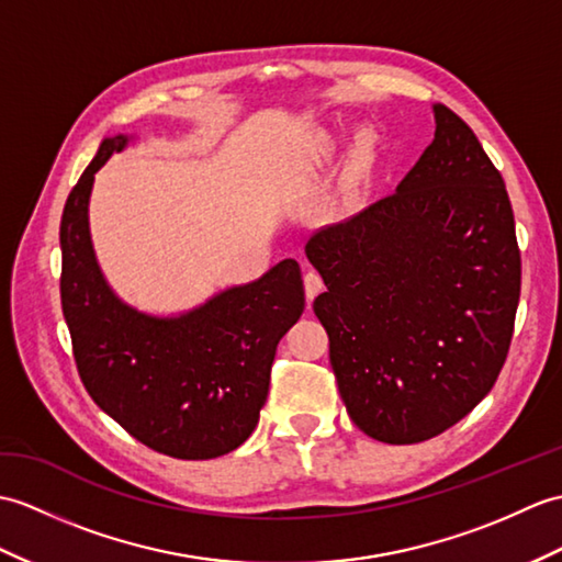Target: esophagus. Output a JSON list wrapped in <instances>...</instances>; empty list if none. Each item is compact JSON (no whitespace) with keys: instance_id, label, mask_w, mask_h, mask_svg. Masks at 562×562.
Here are the masks:
<instances>
[{"instance_id":"34e87169","label":"esophagus","mask_w":562,"mask_h":562,"mask_svg":"<svg viewBox=\"0 0 562 562\" xmlns=\"http://www.w3.org/2000/svg\"><path fill=\"white\" fill-rule=\"evenodd\" d=\"M304 290H306V302L311 306L313 299H316L323 292V278L318 276L316 270H308L304 276Z\"/></svg>"}]
</instances>
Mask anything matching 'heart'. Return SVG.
I'll return each mask as SVG.
<instances>
[{"instance_id":"heart-1","label":"heart","mask_w":562,"mask_h":562,"mask_svg":"<svg viewBox=\"0 0 562 562\" xmlns=\"http://www.w3.org/2000/svg\"><path fill=\"white\" fill-rule=\"evenodd\" d=\"M333 150H335L333 136H328V134L318 136L316 140H313V146H311V165L313 162H323L325 158H330Z\"/></svg>"}]
</instances>
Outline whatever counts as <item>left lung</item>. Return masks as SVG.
<instances>
[{
    "label": "left lung",
    "mask_w": 562,
    "mask_h": 562,
    "mask_svg": "<svg viewBox=\"0 0 562 562\" xmlns=\"http://www.w3.org/2000/svg\"><path fill=\"white\" fill-rule=\"evenodd\" d=\"M395 193L313 234V302L349 419L412 446L484 400L513 340L521 263L505 181L458 114Z\"/></svg>",
    "instance_id": "obj_1"
}]
</instances>
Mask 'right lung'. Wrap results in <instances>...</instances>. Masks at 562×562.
<instances>
[{
	"mask_svg": "<svg viewBox=\"0 0 562 562\" xmlns=\"http://www.w3.org/2000/svg\"><path fill=\"white\" fill-rule=\"evenodd\" d=\"M136 134L102 138L64 205L61 311L81 381L98 407L143 446L177 460H213L254 434L278 342L304 313V280L284 258L179 313H148L114 292L90 237L98 169Z\"/></svg>",
	"mask_w": 562,
	"mask_h": 562,
	"instance_id": "obj_1",
	"label": "right lung"
}]
</instances>
